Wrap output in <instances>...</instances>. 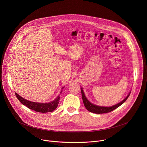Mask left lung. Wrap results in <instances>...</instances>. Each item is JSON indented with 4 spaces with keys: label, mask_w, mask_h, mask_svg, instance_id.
Returning <instances> with one entry per match:
<instances>
[{
    "label": "left lung",
    "mask_w": 147,
    "mask_h": 147,
    "mask_svg": "<svg viewBox=\"0 0 147 147\" xmlns=\"http://www.w3.org/2000/svg\"><path fill=\"white\" fill-rule=\"evenodd\" d=\"M81 92H82V98H83V103L86 109L90 112L92 113H94L96 114H104V113H109L113 110H114V109H117V107H118L119 106L122 105L126 100L128 98V97H129L130 93H129V94L127 96L125 100H123L122 102L117 104V105L112 106L111 107H102V106H98L97 105H93L92 104H91L86 98V97L85 96L84 92L83 90V89L81 88Z\"/></svg>",
    "instance_id": "left-lung-1"
}]
</instances>
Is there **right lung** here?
<instances>
[{"mask_svg": "<svg viewBox=\"0 0 147 147\" xmlns=\"http://www.w3.org/2000/svg\"><path fill=\"white\" fill-rule=\"evenodd\" d=\"M15 95L22 105H25L29 109L34 110L37 112L43 113L51 112L55 110L58 106V105L59 104L60 100V97L58 96L54 101H52L51 102L43 104L28 101L21 97V96H20L16 93H15Z\"/></svg>", "mask_w": 147, "mask_h": 147, "instance_id": "add662e5", "label": "right lung"}]
</instances>
